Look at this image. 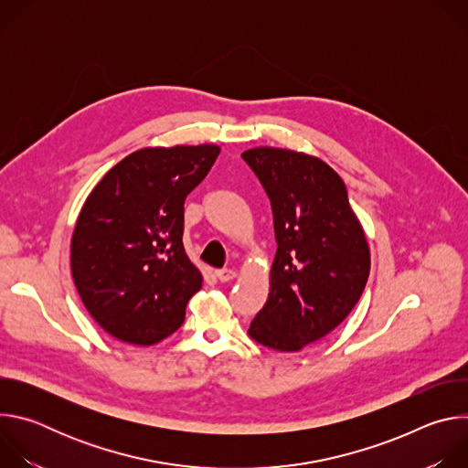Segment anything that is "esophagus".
<instances>
[{"label": "esophagus", "instance_id": "obj_1", "mask_svg": "<svg viewBox=\"0 0 468 468\" xmlns=\"http://www.w3.org/2000/svg\"><path fill=\"white\" fill-rule=\"evenodd\" d=\"M215 276L218 278V282L226 283V282H231L235 278V271L231 269H220V271H215Z\"/></svg>", "mask_w": 468, "mask_h": 468}]
</instances>
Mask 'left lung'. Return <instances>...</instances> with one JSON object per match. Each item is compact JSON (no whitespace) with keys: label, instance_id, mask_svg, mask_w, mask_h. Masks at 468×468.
I'll list each match as a JSON object with an SVG mask.
<instances>
[{"label":"left lung","instance_id":"8db88e82","mask_svg":"<svg viewBox=\"0 0 468 468\" xmlns=\"http://www.w3.org/2000/svg\"><path fill=\"white\" fill-rule=\"evenodd\" d=\"M271 199L278 251L271 292L248 335L298 352L335 329L359 302L370 251L346 185L324 161L280 148L242 154Z\"/></svg>","mask_w":468,"mask_h":468}]
</instances>
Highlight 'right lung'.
Instances as JSON below:
<instances>
[{
    "label": "right lung",
    "mask_w": 468,
    "mask_h": 468,
    "mask_svg": "<svg viewBox=\"0 0 468 468\" xmlns=\"http://www.w3.org/2000/svg\"><path fill=\"white\" fill-rule=\"evenodd\" d=\"M218 146L144 148L94 186L72 237V276L92 318L118 341L150 346L185 322L202 274L183 246L185 197Z\"/></svg>",
    "instance_id": "obj_1"
}]
</instances>
